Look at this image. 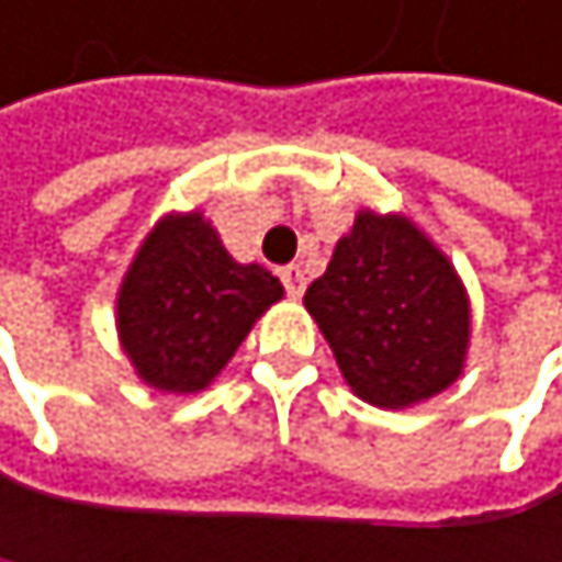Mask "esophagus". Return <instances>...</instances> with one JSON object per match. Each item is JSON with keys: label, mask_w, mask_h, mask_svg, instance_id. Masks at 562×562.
<instances>
[{"label": "esophagus", "mask_w": 562, "mask_h": 562, "mask_svg": "<svg viewBox=\"0 0 562 562\" xmlns=\"http://www.w3.org/2000/svg\"><path fill=\"white\" fill-rule=\"evenodd\" d=\"M279 276H283V286H286L290 300H300L306 293V272L300 266H286Z\"/></svg>", "instance_id": "1"}]
</instances>
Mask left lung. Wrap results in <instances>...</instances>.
Segmentation results:
<instances>
[{
	"label": "left lung",
	"mask_w": 562,
	"mask_h": 562,
	"mask_svg": "<svg viewBox=\"0 0 562 562\" xmlns=\"http://www.w3.org/2000/svg\"><path fill=\"white\" fill-rule=\"evenodd\" d=\"M303 306L346 386L370 406L409 409L463 376L470 293L450 256L406 213L359 210Z\"/></svg>",
	"instance_id": "8db88e82"
}]
</instances>
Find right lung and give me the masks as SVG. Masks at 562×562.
Masks as SVG:
<instances>
[{
  "label": "right lung",
  "instance_id": "1",
  "mask_svg": "<svg viewBox=\"0 0 562 562\" xmlns=\"http://www.w3.org/2000/svg\"><path fill=\"white\" fill-rule=\"evenodd\" d=\"M283 300L259 262H239L203 210L166 213L115 293V333L136 376L159 393H203L256 319Z\"/></svg>",
  "mask_w": 562,
  "mask_h": 562
}]
</instances>
